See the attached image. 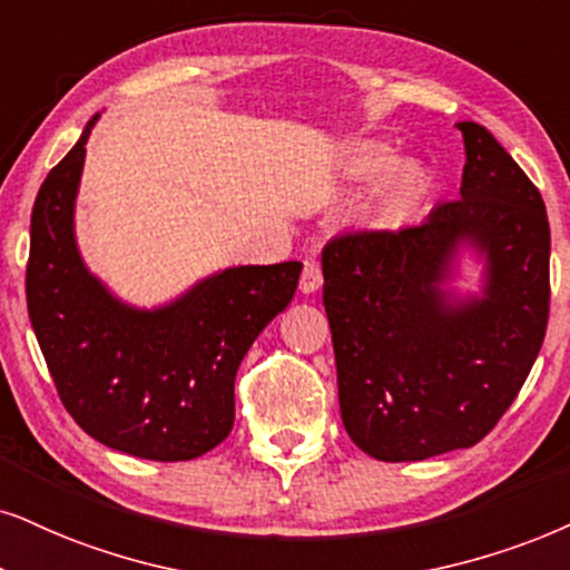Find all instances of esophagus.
<instances>
[{"instance_id":"esophagus-1","label":"esophagus","mask_w":570,"mask_h":570,"mask_svg":"<svg viewBox=\"0 0 570 570\" xmlns=\"http://www.w3.org/2000/svg\"><path fill=\"white\" fill-rule=\"evenodd\" d=\"M323 284V273H321V265L315 261H307L305 268H302V278H299V289L305 294H313L318 292Z\"/></svg>"}]
</instances>
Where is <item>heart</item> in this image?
I'll use <instances>...</instances> for the list:
<instances>
[{
	"instance_id": "obj_1",
	"label": "heart",
	"mask_w": 570,
	"mask_h": 570,
	"mask_svg": "<svg viewBox=\"0 0 570 570\" xmlns=\"http://www.w3.org/2000/svg\"><path fill=\"white\" fill-rule=\"evenodd\" d=\"M394 155L384 147H371L350 157L347 178L352 181H373L379 179L376 197H373V215L381 223H402L415 213L421 199L426 197L429 178L426 170L413 160H400L394 166Z\"/></svg>"
}]
</instances>
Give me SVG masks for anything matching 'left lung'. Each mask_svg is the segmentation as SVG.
<instances>
[{"label": "left lung", "mask_w": 570, "mask_h": 570, "mask_svg": "<svg viewBox=\"0 0 570 570\" xmlns=\"http://www.w3.org/2000/svg\"><path fill=\"white\" fill-rule=\"evenodd\" d=\"M465 144L460 199L400 232H352L323 249L344 429L384 463L481 442L513 405L550 315V223L542 194L484 126ZM482 292L449 284L462 249Z\"/></svg>", "instance_id": "left-lung-1"}]
</instances>
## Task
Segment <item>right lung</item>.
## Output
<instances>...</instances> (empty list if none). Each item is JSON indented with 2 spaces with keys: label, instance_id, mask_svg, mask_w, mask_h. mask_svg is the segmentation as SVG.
<instances>
[{
  "label": "right lung",
  "instance_id": "1",
  "mask_svg": "<svg viewBox=\"0 0 570 570\" xmlns=\"http://www.w3.org/2000/svg\"><path fill=\"white\" fill-rule=\"evenodd\" d=\"M97 120L36 194L28 318L65 410L86 434L134 458L194 460L232 434L236 371L292 302L302 263L234 265L153 309L115 297L76 242L78 184Z\"/></svg>",
  "mask_w": 570,
  "mask_h": 570
}]
</instances>
